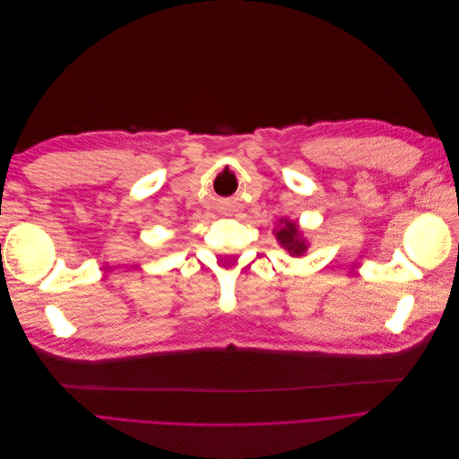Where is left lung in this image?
<instances>
[{"instance_id": "obj_1", "label": "left lung", "mask_w": 459, "mask_h": 459, "mask_svg": "<svg viewBox=\"0 0 459 459\" xmlns=\"http://www.w3.org/2000/svg\"><path fill=\"white\" fill-rule=\"evenodd\" d=\"M277 241H280L287 248V251L293 255H300V253H304V248H307V245H304V241L300 239V233L293 221H285V226L277 231Z\"/></svg>"}]
</instances>
